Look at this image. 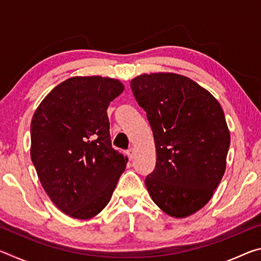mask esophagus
I'll list each match as a JSON object with an SVG mask.
<instances>
[{"instance_id":"esophagus-1","label":"esophagus","mask_w":261,"mask_h":261,"mask_svg":"<svg viewBox=\"0 0 261 261\" xmlns=\"http://www.w3.org/2000/svg\"><path fill=\"white\" fill-rule=\"evenodd\" d=\"M126 154H127V156H129L130 160H132V159L135 158V149H134V148L127 149V151H126Z\"/></svg>"}]
</instances>
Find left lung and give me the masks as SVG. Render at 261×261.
Listing matches in <instances>:
<instances>
[{"mask_svg": "<svg viewBox=\"0 0 261 261\" xmlns=\"http://www.w3.org/2000/svg\"><path fill=\"white\" fill-rule=\"evenodd\" d=\"M130 86L155 141V169L145 178L151 198L174 218L196 213L226 170L230 134L222 108L208 91L180 74L144 73Z\"/></svg>", "mask_w": 261, "mask_h": 261, "instance_id": "8db88e82", "label": "left lung"}]
</instances>
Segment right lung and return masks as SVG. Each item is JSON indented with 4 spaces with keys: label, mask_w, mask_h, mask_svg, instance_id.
I'll list each match as a JSON object with an SVG mask.
<instances>
[{
    "label": "right lung",
    "mask_w": 261,
    "mask_h": 261,
    "mask_svg": "<svg viewBox=\"0 0 261 261\" xmlns=\"http://www.w3.org/2000/svg\"><path fill=\"white\" fill-rule=\"evenodd\" d=\"M121 82L72 77L55 88L31 122V159L51 201L74 219L86 220L108 204L127 158L112 147L107 108Z\"/></svg>",
    "instance_id": "add662e5"
}]
</instances>
